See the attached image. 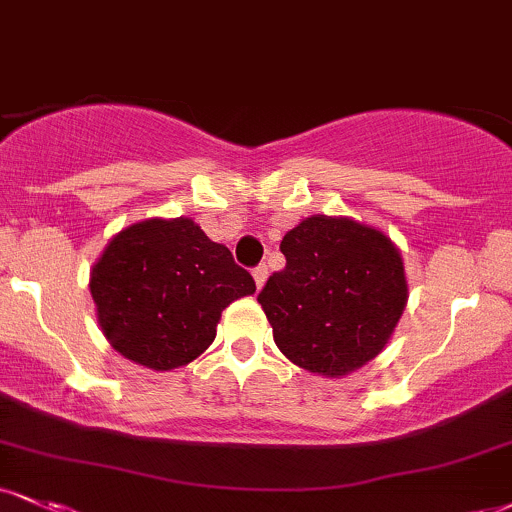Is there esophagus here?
Here are the masks:
<instances>
[{
    "label": "esophagus",
    "mask_w": 512,
    "mask_h": 512,
    "mask_svg": "<svg viewBox=\"0 0 512 512\" xmlns=\"http://www.w3.org/2000/svg\"><path fill=\"white\" fill-rule=\"evenodd\" d=\"M252 279H255L257 288H262L264 283H267V279H269V269H267V264H260V267L252 269Z\"/></svg>",
    "instance_id": "obj_1"
}]
</instances>
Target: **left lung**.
Here are the masks:
<instances>
[{
  "label": "left lung",
  "mask_w": 512,
  "mask_h": 512,
  "mask_svg": "<svg viewBox=\"0 0 512 512\" xmlns=\"http://www.w3.org/2000/svg\"><path fill=\"white\" fill-rule=\"evenodd\" d=\"M286 269L257 295L293 365L341 379L374 360L408 305L396 243L377 226L312 214L281 240Z\"/></svg>",
  "instance_id": "left-lung-1"
}]
</instances>
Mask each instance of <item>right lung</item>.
<instances>
[{"label":"right lung","instance_id":"obj_1","mask_svg":"<svg viewBox=\"0 0 512 512\" xmlns=\"http://www.w3.org/2000/svg\"><path fill=\"white\" fill-rule=\"evenodd\" d=\"M90 293L109 346L169 372L212 346L221 312L255 293V281L193 219L155 217L109 238L90 269Z\"/></svg>","mask_w":512,"mask_h":512}]
</instances>
